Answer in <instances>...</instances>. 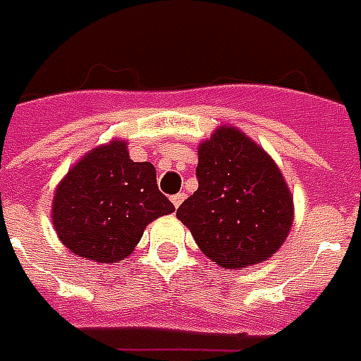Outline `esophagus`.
<instances>
[{
    "label": "esophagus",
    "instance_id": "esophagus-1",
    "mask_svg": "<svg viewBox=\"0 0 361 361\" xmlns=\"http://www.w3.org/2000/svg\"><path fill=\"white\" fill-rule=\"evenodd\" d=\"M171 202H173V206H175V208H178V206L185 202V194L178 192V194H175V196H171Z\"/></svg>",
    "mask_w": 361,
    "mask_h": 361
}]
</instances>
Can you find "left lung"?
Returning <instances> with one entry per match:
<instances>
[{
    "label": "left lung",
    "instance_id": "8db88e82",
    "mask_svg": "<svg viewBox=\"0 0 361 361\" xmlns=\"http://www.w3.org/2000/svg\"><path fill=\"white\" fill-rule=\"evenodd\" d=\"M198 190L176 217L200 250L229 270L264 262L293 224V196L282 171L235 126H219L198 145Z\"/></svg>",
    "mask_w": 361,
    "mask_h": 361
}]
</instances>
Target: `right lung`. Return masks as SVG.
Segmentation results:
<instances>
[{"instance_id": "1", "label": "right lung", "mask_w": 361, "mask_h": 361, "mask_svg": "<svg viewBox=\"0 0 361 361\" xmlns=\"http://www.w3.org/2000/svg\"><path fill=\"white\" fill-rule=\"evenodd\" d=\"M173 212L155 167L130 159L126 140L116 137L83 155L56 186L52 224L73 255L111 264L132 255L153 219Z\"/></svg>"}]
</instances>
